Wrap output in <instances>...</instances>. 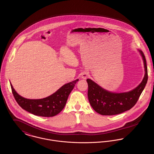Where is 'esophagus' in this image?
I'll list each match as a JSON object with an SVG mask.
<instances>
[{"mask_svg":"<svg viewBox=\"0 0 154 154\" xmlns=\"http://www.w3.org/2000/svg\"><path fill=\"white\" fill-rule=\"evenodd\" d=\"M88 76V73L87 72H84L82 74V78L84 79H85L87 78V77Z\"/></svg>","mask_w":154,"mask_h":154,"instance_id":"obj_1","label":"esophagus"}]
</instances>
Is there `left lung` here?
I'll use <instances>...</instances> for the list:
<instances>
[{
	"mask_svg": "<svg viewBox=\"0 0 154 154\" xmlns=\"http://www.w3.org/2000/svg\"><path fill=\"white\" fill-rule=\"evenodd\" d=\"M139 51L143 60L145 73L142 82L132 91L123 93L111 92L101 88L92 80L87 79L88 100L96 112L104 116L116 115L131 109L136 104L148 81L145 56L141 50Z\"/></svg>",
	"mask_w": 154,
	"mask_h": 154,
	"instance_id": "8db88e82",
	"label": "left lung"
}]
</instances>
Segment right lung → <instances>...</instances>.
I'll return each mask as SVG.
<instances>
[{
  "mask_svg": "<svg viewBox=\"0 0 154 154\" xmlns=\"http://www.w3.org/2000/svg\"><path fill=\"white\" fill-rule=\"evenodd\" d=\"M78 80L67 83L52 95L38 100L25 98L15 91L11 83V87L15 100L23 110L38 116L53 117L58 114L63 109L69 95Z\"/></svg>",
  "mask_w": 154,
  "mask_h": 154,
  "instance_id": "1",
  "label": "right lung"
}]
</instances>
